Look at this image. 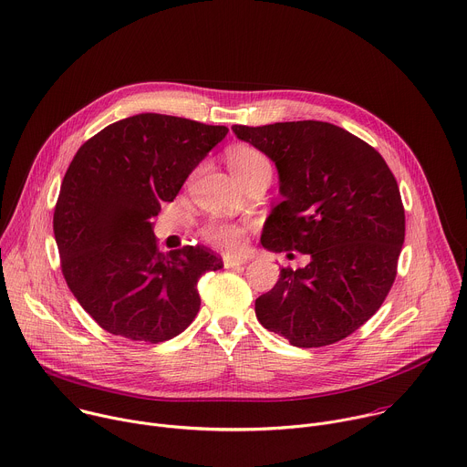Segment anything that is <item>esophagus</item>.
<instances>
[{
    "instance_id": "esophagus-1",
    "label": "esophagus",
    "mask_w": 467,
    "mask_h": 467,
    "mask_svg": "<svg viewBox=\"0 0 467 467\" xmlns=\"http://www.w3.org/2000/svg\"><path fill=\"white\" fill-rule=\"evenodd\" d=\"M245 264V258H240V256H223V265L227 267V269H231V267H240V265H244Z\"/></svg>"
}]
</instances>
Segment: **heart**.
<instances>
[{"label":"heart","mask_w":467,"mask_h":467,"mask_svg":"<svg viewBox=\"0 0 467 467\" xmlns=\"http://www.w3.org/2000/svg\"><path fill=\"white\" fill-rule=\"evenodd\" d=\"M225 158L231 172L242 185H245L256 176L271 174L269 160L260 150L253 146H247V144L233 146L227 150ZM245 233H247L245 225H238L223 220H211L202 227V238L209 245L222 251H231V253L238 251L244 245Z\"/></svg>","instance_id":"1"}]
</instances>
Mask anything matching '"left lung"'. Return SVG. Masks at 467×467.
Returning a JSON list of instances; mask_svg holds the SVG:
<instances>
[{
	"instance_id": "left-lung-1",
	"label": "left lung",
	"mask_w": 467,
	"mask_h": 467,
	"mask_svg": "<svg viewBox=\"0 0 467 467\" xmlns=\"http://www.w3.org/2000/svg\"><path fill=\"white\" fill-rule=\"evenodd\" d=\"M276 165L280 194L262 233L269 251H298L306 267H282L260 295V325L293 347L334 345L363 327L387 298L405 240V209L381 153L323 120L234 124Z\"/></svg>"
}]
</instances>
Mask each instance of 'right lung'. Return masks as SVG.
<instances>
[{
  "instance_id": "right-lung-1",
  "label": "right lung",
  "mask_w": 467,
  "mask_h": 467,
  "mask_svg": "<svg viewBox=\"0 0 467 467\" xmlns=\"http://www.w3.org/2000/svg\"><path fill=\"white\" fill-rule=\"evenodd\" d=\"M229 128L139 113L88 139L64 176L53 231L64 278L106 332L144 343L182 334L198 280L222 258L203 245L160 253L151 222Z\"/></svg>"
}]
</instances>
